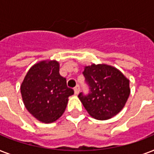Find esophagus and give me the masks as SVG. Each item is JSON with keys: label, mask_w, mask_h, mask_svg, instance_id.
<instances>
[{"label": "esophagus", "mask_w": 154, "mask_h": 154, "mask_svg": "<svg viewBox=\"0 0 154 154\" xmlns=\"http://www.w3.org/2000/svg\"><path fill=\"white\" fill-rule=\"evenodd\" d=\"M79 92H80V87L79 85H77V86L74 88V94H76V95H77V94H79Z\"/></svg>", "instance_id": "1"}]
</instances>
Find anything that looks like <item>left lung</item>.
Returning <instances> with one entry per match:
<instances>
[{
    "instance_id": "1",
    "label": "left lung",
    "mask_w": 154,
    "mask_h": 154,
    "mask_svg": "<svg viewBox=\"0 0 154 154\" xmlns=\"http://www.w3.org/2000/svg\"><path fill=\"white\" fill-rule=\"evenodd\" d=\"M90 93L78 95L91 117L105 121L119 113L130 94L129 80L117 68L106 64L85 66L83 72Z\"/></svg>"
}]
</instances>
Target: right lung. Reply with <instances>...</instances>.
<instances>
[{"label": "right lung", "mask_w": 154, "mask_h": 154, "mask_svg": "<svg viewBox=\"0 0 154 154\" xmlns=\"http://www.w3.org/2000/svg\"><path fill=\"white\" fill-rule=\"evenodd\" d=\"M59 69L57 60H41L30 68L20 85L25 108L43 123H52L60 118L67 106L69 97L73 94Z\"/></svg>", "instance_id": "add662e5"}]
</instances>
